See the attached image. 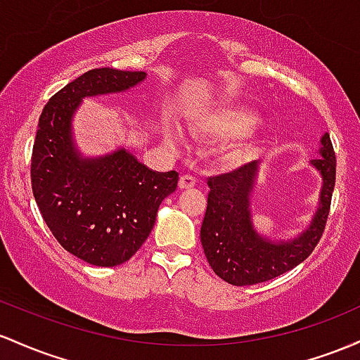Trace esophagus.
Listing matches in <instances>:
<instances>
[{"mask_svg":"<svg viewBox=\"0 0 360 360\" xmlns=\"http://www.w3.org/2000/svg\"><path fill=\"white\" fill-rule=\"evenodd\" d=\"M195 184H197V179L193 175H181L180 181H179V187L180 188H192Z\"/></svg>","mask_w":360,"mask_h":360,"instance_id":"obj_1","label":"esophagus"}]
</instances>
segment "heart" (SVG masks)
Instances as JSON below:
<instances>
[{
    "instance_id": "1",
    "label": "heart",
    "mask_w": 360,
    "mask_h": 360,
    "mask_svg": "<svg viewBox=\"0 0 360 360\" xmlns=\"http://www.w3.org/2000/svg\"><path fill=\"white\" fill-rule=\"evenodd\" d=\"M258 120L260 115L246 105L228 103L195 117L191 124V131L214 139L234 137L224 148L223 156L229 163H241L255 149V126Z\"/></svg>"
}]
</instances>
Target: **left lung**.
Masks as SVG:
<instances>
[{
	"instance_id": "8db88e82",
	"label": "left lung",
	"mask_w": 360,
	"mask_h": 360,
	"mask_svg": "<svg viewBox=\"0 0 360 360\" xmlns=\"http://www.w3.org/2000/svg\"><path fill=\"white\" fill-rule=\"evenodd\" d=\"M320 155V158L311 160L323 179L320 205L309 228L290 241H272L253 228L250 193L257 179L258 161L207 180L211 192L200 241L216 276L233 285H253L282 276L313 253L325 231L337 175L330 134L321 137Z\"/></svg>"
}]
</instances>
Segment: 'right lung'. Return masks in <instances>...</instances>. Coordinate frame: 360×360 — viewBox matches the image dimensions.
<instances>
[{
    "label": "right lung",
    "instance_id": "add662e5",
    "mask_svg": "<svg viewBox=\"0 0 360 360\" xmlns=\"http://www.w3.org/2000/svg\"><path fill=\"white\" fill-rule=\"evenodd\" d=\"M144 78V71H86L56 93L39 119L30 167L39 211L64 250L96 267L124 264L143 246L179 173L153 172L124 148L83 158L71 119L84 96L129 90Z\"/></svg>",
    "mask_w": 360,
    "mask_h": 360
}]
</instances>
